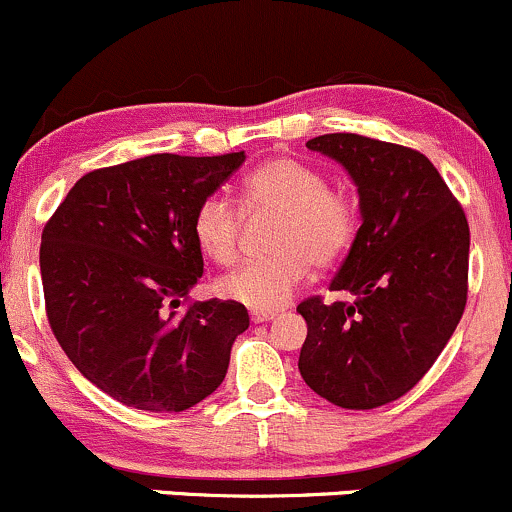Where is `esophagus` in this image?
<instances>
[{"instance_id": "esophagus-1", "label": "esophagus", "mask_w": 512, "mask_h": 512, "mask_svg": "<svg viewBox=\"0 0 512 512\" xmlns=\"http://www.w3.org/2000/svg\"><path fill=\"white\" fill-rule=\"evenodd\" d=\"M278 317V312H261V310H256V312H251V322H271V320H276Z\"/></svg>"}]
</instances>
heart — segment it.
Wrapping results in <instances>:
<instances>
[{
    "instance_id": "heart-1",
    "label": "heart",
    "mask_w": 512,
    "mask_h": 512,
    "mask_svg": "<svg viewBox=\"0 0 512 512\" xmlns=\"http://www.w3.org/2000/svg\"><path fill=\"white\" fill-rule=\"evenodd\" d=\"M241 200L249 212H278L271 246L276 254L239 266L219 278L222 298L251 310L271 312L298 293L312 266H332L359 229L356 202L329 188L327 175L298 158H273L251 170L241 183ZM192 232L212 261L232 263L239 254L241 212L224 195L200 202Z\"/></svg>"
}]
</instances>
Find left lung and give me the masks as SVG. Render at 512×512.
<instances>
[{"mask_svg": "<svg viewBox=\"0 0 512 512\" xmlns=\"http://www.w3.org/2000/svg\"><path fill=\"white\" fill-rule=\"evenodd\" d=\"M310 151L344 166L361 227L329 290L354 300L300 302V376L329 403L371 410L430 371L464 315L469 224L430 158L359 134H324Z\"/></svg>", "mask_w": 512, "mask_h": 512, "instance_id": "1", "label": "left lung"}]
</instances>
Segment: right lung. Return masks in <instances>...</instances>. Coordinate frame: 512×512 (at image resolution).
I'll return each mask as SVG.
<instances>
[{"instance_id": "add662e5", "label": "right lung", "mask_w": 512, "mask_h": 512, "mask_svg": "<svg viewBox=\"0 0 512 512\" xmlns=\"http://www.w3.org/2000/svg\"><path fill=\"white\" fill-rule=\"evenodd\" d=\"M246 161L136 158L82 175L41 236L48 322L75 368L119 403L183 412L219 388L249 312L234 300L192 302L202 251L192 219Z\"/></svg>"}]
</instances>
